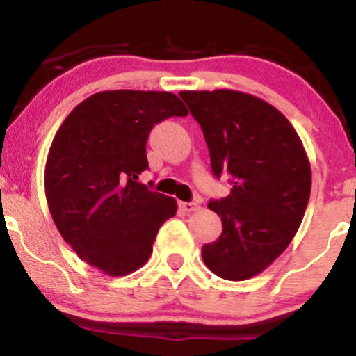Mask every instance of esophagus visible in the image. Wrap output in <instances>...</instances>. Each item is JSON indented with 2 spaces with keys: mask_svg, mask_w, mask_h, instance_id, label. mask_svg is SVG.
I'll use <instances>...</instances> for the list:
<instances>
[{
  "mask_svg": "<svg viewBox=\"0 0 356 356\" xmlns=\"http://www.w3.org/2000/svg\"><path fill=\"white\" fill-rule=\"evenodd\" d=\"M181 209L184 212H194L201 209V204L199 202H181Z\"/></svg>",
  "mask_w": 356,
  "mask_h": 356,
  "instance_id": "1",
  "label": "esophagus"
}]
</instances>
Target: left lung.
Instances as JSON below:
<instances>
[{
  "label": "left lung",
  "mask_w": 356,
  "mask_h": 356,
  "mask_svg": "<svg viewBox=\"0 0 356 356\" xmlns=\"http://www.w3.org/2000/svg\"><path fill=\"white\" fill-rule=\"evenodd\" d=\"M201 125L216 177L232 175L227 197L207 204L222 220L202 246L222 280L259 275L295 238L312 192V165L295 127L276 107L238 90L179 93Z\"/></svg>",
  "instance_id": "8db88e82"
}]
</instances>
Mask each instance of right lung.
<instances>
[{"label":"right lung","mask_w":356,"mask_h":356,"mask_svg":"<svg viewBox=\"0 0 356 356\" xmlns=\"http://www.w3.org/2000/svg\"><path fill=\"white\" fill-rule=\"evenodd\" d=\"M187 113L170 92L105 90L60 125L44 165V195L61 238L90 266L125 276L152 254L177 202L137 182L149 167L145 144L155 124Z\"/></svg>","instance_id":"1"}]
</instances>
